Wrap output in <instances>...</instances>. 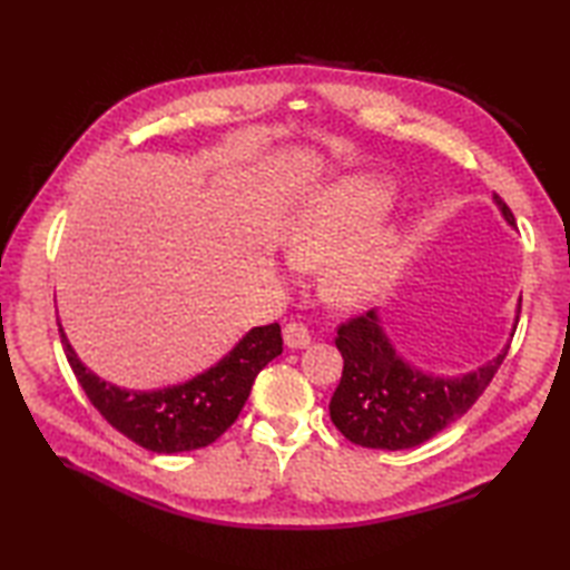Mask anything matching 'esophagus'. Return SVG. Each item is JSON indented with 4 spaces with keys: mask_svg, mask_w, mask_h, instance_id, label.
Listing matches in <instances>:
<instances>
[{
    "mask_svg": "<svg viewBox=\"0 0 570 570\" xmlns=\"http://www.w3.org/2000/svg\"><path fill=\"white\" fill-rule=\"evenodd\" d=\"M284 343H286V347H292V350L308 347L311 333H308L306 325H301V323H286V325H284Z\"/></svg>",
    "mask_w": 570,
    "mask_h": 570,
    "instance_id": "34e87169",
    "label": "esophagus"
}]
</instances>
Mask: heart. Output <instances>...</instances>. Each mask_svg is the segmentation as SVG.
I'll return each mask as SVG.
<instances>
[{"label": "heart", "instance_id": "heart-1", "mask_svg": "<svg viewBox=\"0 0 570 570\" xmlns=\"http://www.w3.org/2000/svg\"><path fill=\"white\" fill-rule=\"evenodd\" d=\"M394 186L384 178L357 176L313 193L286 223L282 247L298 269L325 266L323 292L335 306L357 308L377 298L402 264V233L377 227L360 233L390 208Z\"/></svg>", "mask_w": 570, "mask_h": 570}]
</instances>
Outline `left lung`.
<instances>
[{
	"label": "left lung",
	"mask_w": 570,
	"mask_h": 570,
	"mask_svg": "<svg viewBox=\"0 0 570 570\" xmlns=\"http://www.w3.org/2000/svg\"><path fill=\"white\" fill-rule=\"evenodd\" d=\"M492 200L507 225L514 227V215L498 193ZM514 328L510 335H514ZM335 345L345 365L328 406L331 419L347 441L362 448H382V451L421 445L451 426L485 392L510 350L507 343L498 357L488 360L478 370L458 377H441L414 367L396 353L377 311H367L365 316L343 323L337 328Z\"/></svg>",
	"instance_id": "1"
}]
</instances>
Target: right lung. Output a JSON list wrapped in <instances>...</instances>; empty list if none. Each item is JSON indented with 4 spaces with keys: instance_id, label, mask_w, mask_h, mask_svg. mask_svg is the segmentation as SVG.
<instances>
[{
    "instance_id": "1",
    "label": "right lung",
    "mask_w": 570,
    "mask_h": 570,
    "mask_svg": "<svg viewBox=\"0 0 570 570\" xmlns=\"http://www.w3.org/2000/svg\"><path fill=\"white\" fill-rule=\"evenodd\" d=\"M58 331L72 372L105 421L137 445L166 455L196 451L220 439L245 406L254 377L284 350L278 323L259 325L193 380L137 392L100 380L82 365L60 323Z\"/></svg>"
}]
</instances>
